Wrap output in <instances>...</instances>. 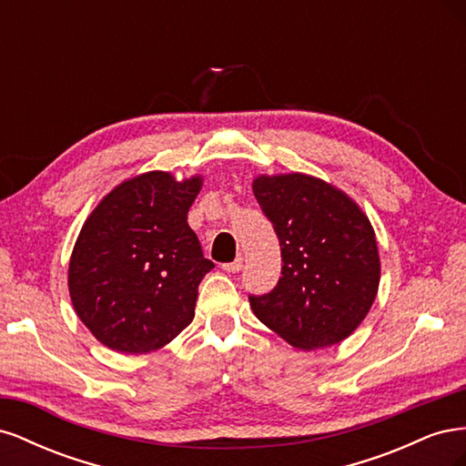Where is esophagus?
<instances>
[{"instance_id": "1", "label": "esophagus", "mask_w": 466, "mask_h": 466, "mask_svg": "<svg viewBox=\"0 0 466 466\" xmlns=\"http://www.w3.org/2000/svg\"><path fill=\"white\" fill-rule=\"evenodd\" d=\"M241 268H243V258H237L229 264H223V270L229 272V274H237L238 270H241Z\"/></svg>"}]
</instances>
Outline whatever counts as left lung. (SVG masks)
<instances>
[{
	"label": "left lung",
	"mask_w": 466,
	"mask_h": 466,
	"mask_svg": "<svg viewBox=\"0 0 466 466\" xmlns=\"http://www.w3.org/2000/svg\"><path fill=\"white\" fill-rule=\"evenodd\" d=\"M252 192L284 262L278 286L250 298L252 313L298 350L340 344L379 291L380 258L368 214L344 190L305 173L258 175Z\"/></svg>",
	"instance_id": "1"
}]
</instances>
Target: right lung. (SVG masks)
<instances>
[{
	"label": "right lung",
	"mask_w": 466,
	"mask_h": 466,
	"mask_svg": "<svg viewBox=\"0 0 466 466\" xmlns=\"http://www.w3.org/2000/svg\"><path fill=\"white\" fill-rule=\"evenodd\" d=\"M204 177L147 171L98 202L76 238L67 289L77 317L118 354H149L194 319L202 278L214 268L188 228Z\"/></svg>",
	"instance_id": "obj_1"
}]
</instances>
